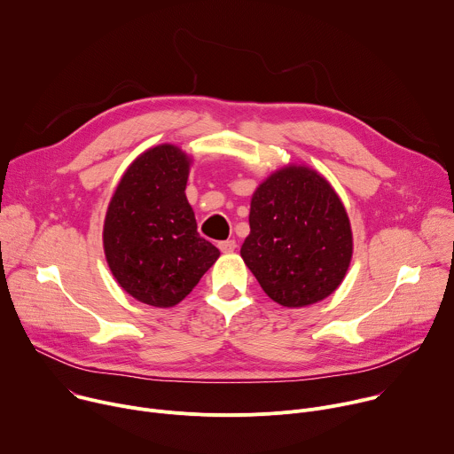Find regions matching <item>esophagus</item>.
I'll list each match as a JSON object with an SVG mask.
<instances>
[{"label":"esophagus","mask_w":454,"mask_h":454,"mask_svg":"<svg viewBox=\"0 0 454 454\" xmlns=\"http://www.w3.org/2000/svg\"><path fill=\"white\" fill-rule=\"evenodd\" d=\"M235 247H237L235 240H223V242H219V249H221L223 253H233Z\"/></svg>","instance_id":"obj_1"}]
</instances>
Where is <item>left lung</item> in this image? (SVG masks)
Wrapping results in <instances>:
<instances>
[{
	"label": "left lung",
	"instance_id": "1",
	"mask_svg": "<svg viewBox=\"0 0 454 454\" xmlns=\"http://www.w3.org/2000/svg\"><path fill=\"white\" fill-rule=\"evenodd\" d=\"M354 251L348 214L317 170L289 163L251 196L240 256L264 293L284 307H307L343 282Z\"/></svg>",
	"mask_w": 454,
	"mask_h": 454
}]
</instances>
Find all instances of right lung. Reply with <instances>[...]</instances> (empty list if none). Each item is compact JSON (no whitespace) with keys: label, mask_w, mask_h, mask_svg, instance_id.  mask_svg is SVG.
Returning <instances> with one entry per match:
<instances>
[{"label":"right lung","mask_w":454,"mask_h":454,"mask_svg":"<svg viewBox=\"0 0 454 454\" xmlns=\"http://www.w3.org/2000/svg\"><path fill=\"white\" fill-rule=\"evenodd\" d=\"M192 158L172 144L142 153L123 172L104 219V253L118 286L153 307H174L221 251L198 233L186 200Z\"/></svg>","instance_id":"obj_1"}]
</instances>
